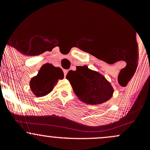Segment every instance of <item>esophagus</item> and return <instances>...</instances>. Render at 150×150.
<instances>
[{"mask_svg": "<svg viewBox=\"0 0 150 150\" xmlns=\"http://www.w3.org/2000/svg\"><path fill=\"white\" fill-rule=\"evenodd\" d=\"M63 73H64V76H66V74L68 73V70H63Z\"/></svg>", "mask_w": 150, "mask_h": 150, "instance_id": "obj_1", "label": "esophagus"}]
</instances>
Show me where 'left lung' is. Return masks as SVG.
Wrapping results in <instances>:
<instances>
[{
    "label": "left lung",
    "mask_w": 150,
    "mask_h": 150,
    "mask_svg": "<svg viewBox=\"0 0 150 150\" xmlns=\"http://www.w3.org/2000/svg\"><path fill=\"white\" fill-rule=\"evenodd\" d=\"M77 97L87 104H99L108 101L113 93L109 82L97 71L87 65L76 66V70H70L66 75Z\"/></svg>",
    "instance_id": "left-lung-1"
}]
</instances>
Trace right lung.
<instances>
[{
	"label": "right lung",
	"mask_w": 150,
	"mask_h": 150,
	"mask_svg": "<svg viewBox=\"0 0 150 150\" xmlns=\"http://www.w3.org/2000/svg\"><path fill=\"white\" fill-rule=\"evenodd\" d=\"M63 77L64 75L61 68L46 63L42 65L37 76L31 80V90L37 97H44L53 90L58 79L61 80Z\"/></svg>",
	"instance_id": "1"
}]
</instances>
